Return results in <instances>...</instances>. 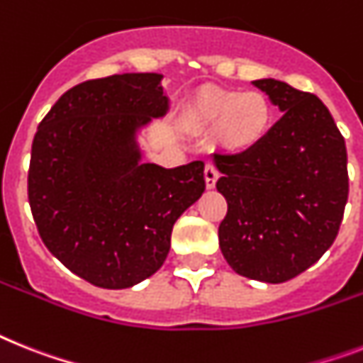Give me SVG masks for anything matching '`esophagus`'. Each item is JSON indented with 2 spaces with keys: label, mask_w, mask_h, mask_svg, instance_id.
I'll return each mask as SVG.
<instances>
[{
  "label": "esophagus",
  "mask_w": 363,
  "mask_h": 363,
  "mask_svg": "<svg viewBox=\"0 0 363 363\" xmlns=\"http://www.w3.org/2000/svg\"><path fill=\"white\" fill-rule=\"evenodd\" d=\"M218 169H216L214 164H206L205 166V184L206 188H214L216 182H218Z\"/></svg>",
  "instance_id": "34e87169"
}]
</instances>
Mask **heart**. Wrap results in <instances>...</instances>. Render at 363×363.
Wrapping results in <instances>:
<instances>
[{"mask_svg": "<svg viewBox=\"0 0 363 363\" xmlns=\"http://www.w3.org/2000/svg\"><path fill=\"white\" fill-rule=\"evenodd\" d=\"M203 123L219 125V140L230 149L258 144L273 121V108L264 94L240 90H208L197 101Z\"/></svg>", "mask_w": 363, "mask_h": 363, "instance_id": "1", "label": "heart"}]
</instances>
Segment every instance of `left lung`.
I'll list each match as a JSON object with an SVG mask.
<instances>
[{
	"label": "left lung",
	"instance_id": "1",
	"mask_svg": "<svg viewBox=\"0 0 363 363\" xmlns=\"http://www.w3.org/2000/svg\"><path fill=\"white\" fill-rule=\"evenodd\" d=\"M284 112L238 155L216 153V188L227 199L219 247L238 275L279 284L325 255L349 196L342 133L318 96L275 79L255 81Z\"/></svg>",
	"mask_w": 363,
	"mask_h": 363
}]
</instances>
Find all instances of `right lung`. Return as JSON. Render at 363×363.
I'll return each mask as SVG.
<instances>
[{"instance_id":"obj_1","label":"right lung","mask_w":363,"mask_h":363,"mask_svg":"<svg viewBox=\"0 0 363 363\" xmlns=\"http://www.w3.org/2000/svg\"><path fill=\"white\" fill-rule=\"evenodd\" d=\"M158 73L69 88L38 125L27 194L38 234L72 273L106 290L160 269L179 216L205 191V164H140L135 133L167 111Z\"/></svg>"}]
</instances>
